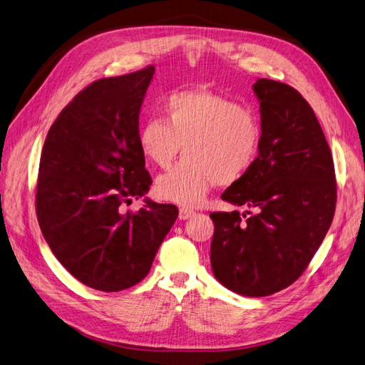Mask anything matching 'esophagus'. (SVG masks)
Instances as JSON below:
<instances>
[{
  "label": "esophagus",
  "instance_id": "1",
  "mask_svg": "<svg viewBox=\"0 0 365 365\" xmlns=\"http://www.w3.org/2000/svg\"><path fill=\"white\" fill-rule=\"evenodd\" d=\"M196 213L193 212V210H189V208H180V219L181 220H185V219H189V217H193Z\"/></svg>",
  "mask_w": 365,
  "mask_h": 365
}]
</instances>
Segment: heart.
Returning a JSON list of instances; mask_svg holds the SVG:
<instances>
[{
	"mask_svg": "<svg viewBox=\"0 0 365 365\" xmlns=\"http://www.w3.org/2000/svg\"><path fill=\"white\" fill-rule=\"evenodd\" d=\"M163 118L140 126L138 148L157 168H169L181 146L184 161L155 182L164 201L201 205L216 184L240 180L256 163L262 126L257 114L207 90L175 91L164 98Z\"/></svg>",
	"mask_w": 365,
	"mask_h": 365,
	"instance_id": "heart-1",
	"label": "heart"
}]
</instances>
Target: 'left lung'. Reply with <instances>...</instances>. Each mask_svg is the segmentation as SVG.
Returning <instances> with one entry per match:
<instances>
[{
    "mask_svg": "<svg viewBox=\"0 0 365 365\" xmlns=\"http://www.w3.org/2000/svg\"><path fill=\"white\" fill-rule=\"evenodd\" d=\"M262 143L252 168L222 200L254 213H212L210 262L227 289L272 295L292 284L332 224L335 169L314 109L292 86L257 79Z\"/></svg>",
    "mask_w": 365,
    "mask_h": 365,
    "instance_id": "left-lung-1",
    "label": "left lung"
}]
</instances>
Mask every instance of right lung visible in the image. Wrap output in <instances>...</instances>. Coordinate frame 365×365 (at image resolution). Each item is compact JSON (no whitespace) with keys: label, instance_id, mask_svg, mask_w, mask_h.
<instances>
[{"label":"right lung","instance_id":"right-lung-1","mask_svg":"<svg viewBox=\"0 0 365 365\" xmlns=\"http://www.w3.org/2000/svg\"><path fill=\"white\" fill-rule=\"evenodd\" d=\"M155 67L86 86L62 109L43 143L36 215L43 239L71 275L103 292L146 277L178 208L145 197L152 184L138 148V117Z\"/></svg>","mask_w":365,"mask_h":365}]
</instances>
